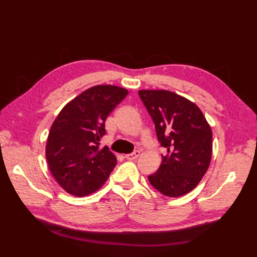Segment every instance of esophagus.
Listing matches in <instances>:
<instances>
[{"label": "esophagus", "instance_id": "34e87169", "mask_svg": "<svg viewBox=\"0 0 257 257\" xmlns=\"http://www.w3.org/2000/svg\"><path fill=\"white\" fill-rule=\"evenodd\" d=\"M139 156H140V151L136 150L135 152H133V154L124 155V158H125V159H128V160H135V159H137Z\"/></svg>", "mask_w": 257, "mask_h": 257}]
</instances>
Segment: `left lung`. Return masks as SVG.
Masks as SVG:
<instances>
[{"label": "left lung", "mask_w": 257, "mask_h": 257, "mask_svg": "<svg viewBox=\"0 0 257 257\" xmlns=\"http://www.w3.org/2000/svg\"><path fill=\"white\" fill-rule=\"evenodd\" d=\"M154 120L158 140L167 155L148 177L160 193L178 198L192 191L203 178L212 157V130L194 102L169 90H139Z\"/></svg>", "instance_id": "left-lung-1"}]
</instances>
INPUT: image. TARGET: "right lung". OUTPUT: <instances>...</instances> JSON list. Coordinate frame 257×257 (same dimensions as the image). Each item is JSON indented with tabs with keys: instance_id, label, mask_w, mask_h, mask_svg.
Wrapping results in <instances>:
<instances>
[{
	"instance_id": "right-lung-1",
	"label": "right lung",
	"mask_w": 257,
	"mask_h": 257,
	"mask_svg": "<svg viewBox=\"0 0 257 257\" xmlns=\"http://www.w3.org/2000/svg\"><path fill=\"white\" fill-rule=\"evenodd\" d=\"M128 95L118 86L98 85L65 106L51 127L46 160L58 184L75 196H85L102 187L117 165L108 147H100L105 121Z\"/></svg>"
}]
</instances>
